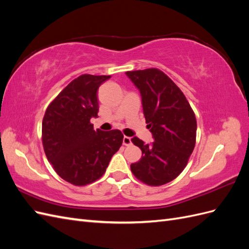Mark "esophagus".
I'll return each instance as SVG.
<instances>
[{"label":"esophagus","instance_id":"34e87169","mask_svg":"<svg viewBox=\"0 0 249 249\" xmlns=\"http://www.w3.org/2000/svg\"><path fill=\"white\" fill-rule=\"evenodd\" d=\"M123 143H124V145H125V146L131 145V144H132V139H131V137L124 136V140H123Z\"/></svg>","mask_w":249,"mask_h":249}]
</instances>
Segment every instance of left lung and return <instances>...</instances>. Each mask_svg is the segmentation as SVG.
<instances>
[{
	"label": "left lung",
	"instance_id": "8db88e82",
	"mask_svg": "<svg viewBox=\"0 0 249 249\" xmlns=\"http://www.w3.org/2000/svg\"><path fill=\"white\" fill-rule=\"evenodd\" d=\"M125 73L140 90L143 114L155 140L145 144L137 137L132 138L142 157L131 164V170L142 183L162 186L187 166L196 142V118L182 90L162 71L147 69Z\"/></svg>",
	"mask_w": 249,
	"mask_h": 249
}]
</instances>
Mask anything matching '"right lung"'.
Returning <instances> with one entry per match:
<instances>
[{
	"mask_svg": "<svg viewBox=\"0 0 249 249\" xmlns=\"http://www.w3.org/2000/svg\"><path fill=\"white\" fill-rule=\"evenodd\" d=\"M111 76L81 74L48 106L42 119V145L57 175L74 186L104 176L112 156L123 144L119 130L93 129L99 112L96 91Z\"/></svg>",
	"mask_w": 249,
	"mask_h": 249,
	"instance_id": "right-lung-1",
	"label": "right lung"
}]
</instances>
